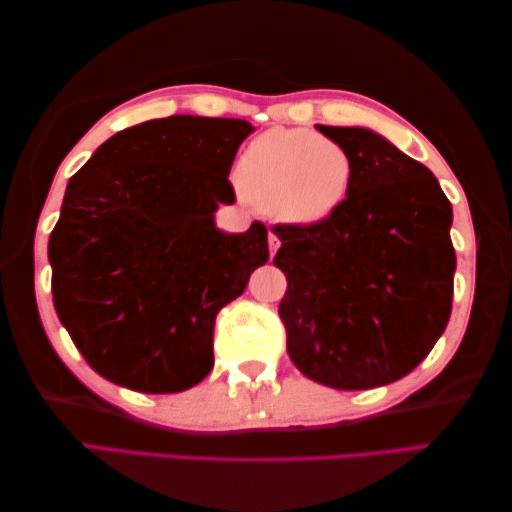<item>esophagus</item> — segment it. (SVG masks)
<instances>
[{
  "instance_id": "obj_1",
  "label": "esophagus",
  "mask_w": 512,
  "mask_h": 512,
  "mask_svg": "<svg viewBox=\"0 0 512 512\" xmlns=\"http://www.w3.org/2000/svg\"><path fill=\"white\" fill-rule=\"evenodd\" d=\"M281 246V239L273 233V231H270L268 233V248H270V257H273L275 253H277V248Z\"/></svg>"
}]
</instances>
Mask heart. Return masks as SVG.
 Masks as SVG:
<instances>
[{
	"label": "heart",
	"instance_id": "1",
	"mask_svg": "<svg viewBox=\"0 0 512 512\" xmlns=\"http://www.w3.org/2000/svg\"><path fill=\"white\" fill-rule=\"evenodd\" d=\"M354 171V158L339 140L303 127H275L244 149L237 182L259 209L292 224H319L343 209Z\"/></svg>",
	"mask_w": 512,
	"mask_h": 512
}]
</instances>
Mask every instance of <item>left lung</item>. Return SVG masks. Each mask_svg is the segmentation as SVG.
Returning <instances> with one entry per match:
<instances>
[{"label": "left lung", "instance_id": "left-lung-1", "mask_svg": "<svg viewBox=\"0 0 512 512\" xmlns=\"http://www.w3.org/2000/svg\"><path fill=\"white\" fill-rule=\"evenodd\" d=\"M350 151L354 184L319 224H277L273 259L290 361L314 383L372 389L407 376L451 317V202L436 176L369 129L317 125Z\"/></svg>", "mask_w": 512, "mask_h": 512}]
</instances>
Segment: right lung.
<instances>
[{"mask_svg": "<svg viewBox=\"0 0 512 512\" xmlns=\"http://www.w3.org/2000/svg\"><path fill=\"white\" fill-rule=\"evenodd\" d=\"M253 125L169 116L94 151L65 189L48 257L52 301L96 374L176 394L213 369V325L268 262V228H215L233 204V160Z\"/></svg>", "mask_w": 512, "mask_h": 512, "instance_id": "obj_1", "label": "right lung"}]
</instances>
